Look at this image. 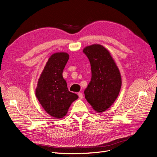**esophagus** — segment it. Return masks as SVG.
Listing matches in <instances>:
<instances>
[{
    "label": "esophagus",
    "mask_w": 157,
    "mask_h": 157,
    "mask_svg": "<svg viewBox=\"0 0 157 157\" xmlns=\"http://www.w3.org/2000/svg\"><path fill=\"white\" fill-rule=\"evenodd\" d=\"M78 96H79L80 99H82V98H83V94L82 93V92H78Z\"/></svg>",
    "instance_id": "esophagus-1"
}]
</instances>
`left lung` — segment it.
Returning a JSON list of instances; mask_svg holds the SVG:
<instances>
[{
  "instance_id": "8db88e82",
  "label": "left lung",
  "mask_w": 157,
  "mask_h": 157,
  "mask_svg": "<svg viewBox=\"0 0 157 157\" xmlns=\"http://www.w3.org/2000/svg\"><path fill=\"white\" fill-rule=\"evenodd\" d=\"M92 72L90 82L85 90V99L95 111L103 113L111 107L120 93L121 78L111 53L101 44L86 46Z\"/></svg>"
}]
</instances>
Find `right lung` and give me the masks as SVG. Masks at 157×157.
<instances>
[{"mask_svg": "<svg viewBox=\"0 0 157 157\" xmlns=\"http://www.w3.org/2000/svg\"><path fill=\"white\" fill-rule=\"evenodd\" d=\"M69 59L66 52H56L46 63L38 79L36 96L44 111L56 118H63L78 96L71 92L63 77V69Z\"/></svg>", "mask_w": 157, "mask_h": 157, "instance_id": "1", "label": "right lung"}]
</instances>
